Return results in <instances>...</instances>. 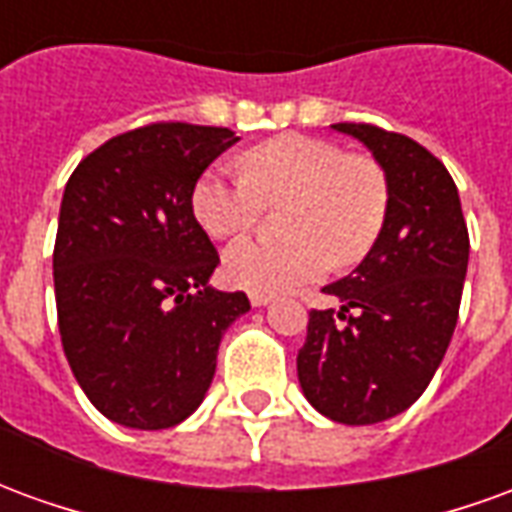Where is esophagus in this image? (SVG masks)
<instances>
[{"mask_svg":"<svg viewBox=\"0 0 512 512\" xmlns=\"http://www.w3.org/2000/svg\"><path fill=\"white\" fill-rule=\"evenodd\" d=\"M249 301H252V307H266V304H271V301H274V296H268V293H252V296H249Z\"/></svg>","mask_w":512,"mask_h":512,"instance_id":"34e87169","label":"esophagus"}]
</instances>
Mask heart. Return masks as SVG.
<instances>
[{
  "label": "heart",
  "mask_w": 512,
  "mask_h": 512,
  "mask_svg": "<svg viewBox=\"0 0 512 512\" xmlns=\"http://www.w3.org/2000/svg\"><path fill=\"white\" fill-rule=\"evenodd\" d=\"M288 202V241H241L224 255V277L252 293H282L326 274L332 260L356 266L384 230L389 189L362 153L304 134L271 136L241 153V175L202 172L191 213L213 238L252 230L266 205Z\"/></svg>",
  "instance_id": "heart-1"
}]
</instances>
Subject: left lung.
Wrapping results in <instances>:
<instances>
[{
    "label": "left lung",
    "instance_id": "left-lung-1",
    "mask_svg": "<svg viewBox=\"0 0 512 512\" xmlns=\"http://www.w3.org/2000/svg\"><path fill=\"white\" fill-rule=\"evenodd\" d=\"M365 142L389 189L373 249L323 293L296 356L304 397L323 417L373 425L406 411L439 370L458 323L469 230L447 167L430 150L370 123H334ZM344 323L340 324L339 321Z\"/></svg>",
    "mask_w": 512,
    "mask_h": 512
}]
</instances>
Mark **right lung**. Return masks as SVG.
I'll list each match as a JSON object with an SVG mask.
<instances>
[{
    "mask_svg": "<svg viewBox=\"0 0 512 512\" xmlns=\"http://www.w3.org/2000/svg\"><path fill=\"white\" fill-rule=\"evenodd\" d=\"M230 128L150 123L112 136L68 178L54 241L62 351L106 419L172 428L197 411L246 293L208 285L216 246L191 189Z\"/></svg>",
    "mask_w": 512,
    "mask_h": 512,
    "instance_id": "obj_1",
    "label": "right lung"
}]
</instances>
